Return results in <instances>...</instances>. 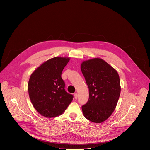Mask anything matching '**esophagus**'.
Instances as JSON below:
<instances>
[{"mask_svg": "<svg viewBox=\"0 0 150 150\" xmlns=\"http://www.w3.org/2000/svg\"><path fill=\"white\" fill-rule=\"evenodd\" d=\"M74 96L75 99H77V98H78V94H77V93H75L74 94Z\"/></svg>", "mask_w": 150, "mask_h": 150, "instance_id": "obj_1", "label": "esophagus"}]
</instances>
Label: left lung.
I'll use <instances>...</instances> for the list:
<instances>
[{
	"instance_id": "left-lung-1",
	"label": "left lung",
	"mask_w": 150,
	"mask_h": 150,
	"mask_svg": "<svg viewBox=\"0 0 150 150\" xmlns=\"http://www.w3.org/2000/svg\"><path fill=\"white\" fill-rule=\"evenodd\" d=\"M81 70L89 88V99L82 106L84 117L95 123L106 120L118 101L121 86L115 69L100 58L83 62Z\"/></svg>"
}]
</instances>
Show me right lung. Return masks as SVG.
<instances>
[{
  "label": "right lung",
  "instance_id": "right-lung-1",
  "mask_svg": "<svg viewBox=\"0 0 150 150\" xmlns=\"http://www.w3.org/2000/svg\"><path fill=\"white\" fill-rule=\"evenodd\" d=\"M69 58L55 57L41 64L31 74L28 82L30 101L38 112L47 118L63 114L73 96L64 89L62 72Z\"/></svg>",
  "mask_w": 150,
  "mask_h": 150
}]
</instances>
